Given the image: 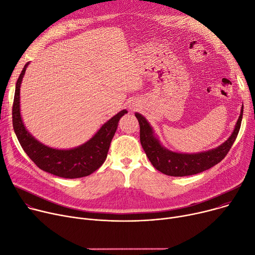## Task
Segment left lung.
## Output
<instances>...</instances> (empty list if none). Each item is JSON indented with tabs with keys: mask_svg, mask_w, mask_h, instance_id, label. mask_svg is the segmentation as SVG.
Masks as SVG:
<instances>
[{
	"mask_svg": "<svg viewBox=\"0 0 255 255\" xmlns=\"http://www.w3.org/2000/svg\"><path fill=\"white\" fill-rule=\"evenodd\" d=\"M134 115L140 125L141 145L152 166L157 171L168 176L183 177L210 169L226 157L238 136L239 130H240L243 117V106L229 139L216 148L198 153H180L169 150L161 145L147 119L138 112L134 113Z\"/></svg>",
	"mask_w": 255,
	"mask_h": 255,
	"instance_id": "obj_1",
	"label": "left lung"
}]
</instances>
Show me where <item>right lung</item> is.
<instances>
[{
  "instance_id": "obj_1",
  "label": "right lung",
  "mask_w": 255,
  "mask_h": 255,
  "mask_svg": "<svg viewBox=\"0 0 255 255\" xmlns=\"http://www.w3.org/2000/svg\"><path fill=\"white\" fill-rule=\"evenodd\" d=\"M28 64L23 67L16 82L12 108L13 128L22 149L38 168L52 175L68 179L91 175L107 158L119 119L128 111L125 109L118 112L105 123L91 139L80 146L71 149H56L44 145L25 128L20 115V85Z\"/></svg>"
}]
</instances>
